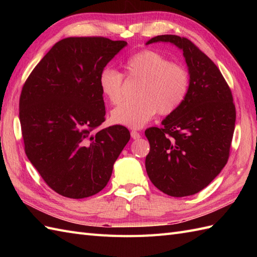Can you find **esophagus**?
<instances>
[{
    "label": "esophagus",
    "instance_id": "esophagus-1",
    "mask_svg": "<svg viewBox=\"0 0 257 257\" xmlns=\"http://www.w3.org/2000/svg\"><path fill=\"white\" fill-rule=\"evenodd\" d=\"M140 137H141V135L138 132H136V130H133V132H132V138L133 139H139Z\"/></svg>",
    "mask_w": 257,
    "mask_h": 257
}]
</instances>
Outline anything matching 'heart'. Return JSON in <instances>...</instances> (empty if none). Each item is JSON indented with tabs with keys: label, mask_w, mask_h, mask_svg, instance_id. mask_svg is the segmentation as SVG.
<instances>
[{
	"label": "heart",
	"mask_w": 257,
	"mask_h": 257,
	"mask_svg": "<svg viewBox=\"0 0 257 257\" xmlns=\"http://www.w3.org/2000/svg\"><path fill=\"white\" fill-rule=\"evenodd\" d=\"M130 78L144 81L138 92V101L122 102L111 111L113 122L138 129L155 117L177 111L190 89V75L187 68L173 64L162 54L145 50L130 57L124 64ZM100 90L111 103L122 98L123 75L111 67H105L98 78Z\"/></svg>",
	"instance_id": "heart-1"
}]
</instances>
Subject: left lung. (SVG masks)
<instances>
[{"label": "left lung", "instance_id": "left-lung-1", "mask_svg": "<svg viewBox=\"0 0 257 257\" xmlns=\"http://www.w3.org/2000/svg\"><path fill=\"white\" fill-rule=\"evenodd\" d=\"M171 43L182 50L190 89L177 111L162 127L145 132L150 144L146 170L156 188L181 198L207 187L226 165L235 128V106L220 69L192 42L159 35L147 42Z\"/></svg>", "mask_w": 257, "mask_h": 257}]
</instances>
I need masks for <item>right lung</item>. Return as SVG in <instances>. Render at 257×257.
<instances>
[{
  "label": "right lung",
  "instance_id": "1",
  "mask_svg": "<svg viewBox=\"0 0 257 257\" xmlns=\"http://www.w3.org/2000/svg\"><path fill=\"white\" fill-rule=\"evenodd\" d=\"M125 45L106 37L64 38L22 88L25 154L48 187L66 198H88L105 188L130 139L120 124L96 130L106 114L99 74Z\"/></svg>",
  "mask_w": 257,
  "mask_h": 257
}]
</instances>
